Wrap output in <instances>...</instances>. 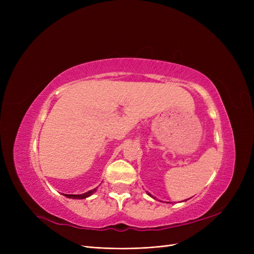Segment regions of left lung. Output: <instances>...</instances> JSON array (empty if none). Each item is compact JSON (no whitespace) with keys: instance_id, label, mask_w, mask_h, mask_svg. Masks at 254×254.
<instances>
[{"instance_id":"8db88e82","label":"left lung","mask_w":254,"mask_h":254,"mask_svg":"<svg viewBox=\"0 0 254 254\" xmlns=\"http://www.w3.org/2000/svg\"><path fill=\"white\" fill-rule=\"evenodd\" d=\"M146 193H147V194H148V195H149V196H150V197H152V198H153V199H156V198H155V197H153V196H151V194H150V193H148V191H146Z\"/></svg>"}]
</instances>
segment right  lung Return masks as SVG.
Listing matches in <instances>:
<instances>
[{
    "instance_id": "right-lung-1",
    "label": "right lung",
    "mask_w": 254,
    "mask_h": 254,
    "mask_svg": "<svg viewBox=\"0 0 254 254\" xmlns=\"http://www.w3.org/2000/svg\"><path fill=\"white\" fill-rule=\"evenodd\" d=\"M95 191H96V189L91 190L87 191V193H83V194H80V195H67V194H64V195L67 198H72V199H84V198L90 197L92 194L95 193Z\"/></svg>"
}]
</instances>
